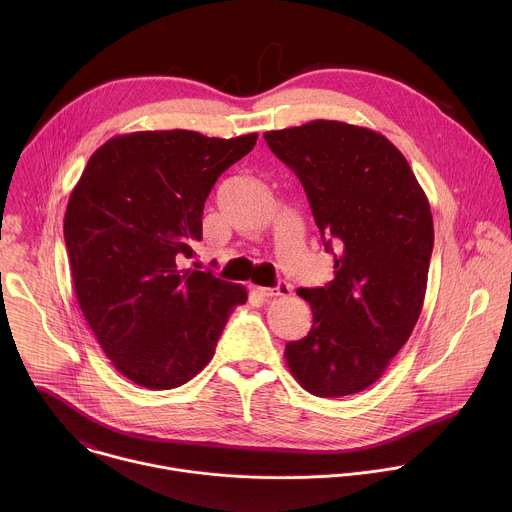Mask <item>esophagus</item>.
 <instances>
[{"label":"esophagus","instance_id":"34e87169","mask_svg":"<svg viewBox=\"0 0 512 512\" xmlns=\"http://www.w3.org/2000/svg\"><path fill=\"white\" fill-rule=\"evenodd\" d=\"M256 292L260 293L262 297H280V295H290L292 286L286 282H280L276 288H256Z\"/></svg>","mask_w":512,"mask_h":512}]
</instances>
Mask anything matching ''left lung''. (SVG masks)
<instances>
[{
  "instance_id": "8db88e82",
  "label": "left lung",
  "mask_w": 512,
  "mask_h": 512,
  "mask_svg": "<svg viewBox=\"0 0 512 512\" xmlns=\"http://www.w3.org/2000/svg\"><path fill=\"white\" fill-rule=\"evenodd\" d=\"M264 138L299 177L325 248L337 246L335 280L297 290L313 325L286 345V363L315 396L357 394L384 374L422 313L434 248L428 197L398 147L363 126L313 120Z\"/></svg>"
}]
</instances>
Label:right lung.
Wrapping results in <instances>:
<instances>
[{
    "label": "right lung",
    "instance_id": "obj_1",
    "mask_svg": "<svg viewBox=\"0 0 512 512\" xmlns=\"http://www.w3.org/2000/svg\"><path fill=\"white\" fill-rule=\"evenodd\" d=\"M189 130L114 136L98 147L65 213L74 293L106 357L126 378L169 390L215 355L244 286L181 270L203 238V207L222 171L256 146Z\"/></svg>",
    "mask_w": 512,
    "mask_h": 512
}]
</instances>
